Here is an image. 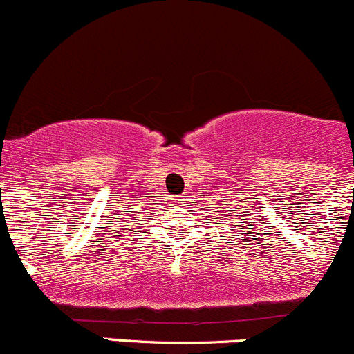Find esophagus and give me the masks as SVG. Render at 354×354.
<instances>
[{
	"label": "esophagus",
	"mask_w": 354,
	"mask_h": 354,
	"mask_svg": "<svg viewBox=\"0 0 354 354\" xmlns=\"http://www.w3.org/2000/svg\"><path fill=\"white\" fill-rule=\"evenodd\" d=\"M174 199H176V203H184L185 201L184 196H177V198H174Z\"/></svg>",
	"instance_id": "1"
}]
</instances>
